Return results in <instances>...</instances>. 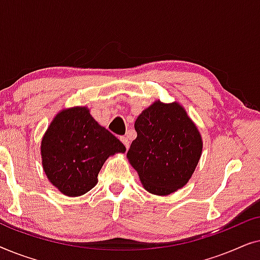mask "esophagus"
<instances>
[{"label": "esophagus", "instance_id": "1", "mask_svg": "<svg viewBox=\"0 0 260 260\" xmlns=\"http://www.w3.org/2000/svg\"><path fill=\"white\" fill-rule=\"evenodd\" d=\"M120 140V142H122V143L124 144V147H125L126 149H129V147H130V142H129V138L127 137H125V136H122L119 138Z\"/></svg>", "mask_w": 260, "mask_h": 260}]
</instances>
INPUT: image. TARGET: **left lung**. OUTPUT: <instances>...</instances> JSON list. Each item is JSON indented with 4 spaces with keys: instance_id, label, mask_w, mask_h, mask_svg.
Returning a JSON list of instances; mask_svg holds the SVG:
<instances>
[{
    "instance_id": "8db88e82",
    "label": "left lung",
    "mask_w": 260,
    "mask_h": 260,
    "mask_svg": "<svg viewBox=\"0 0 260 260\" xmlns=\"http://www.w3.org/2000/svg\"><path fill=\"white\" fill-rule=\"evenodd\" d=\"M135 130L126 156L145 189L169 195L182 188L202 151L201 135L186 110L176 102L157 101L137 117Z\"/></svg>"
}]
</instances>
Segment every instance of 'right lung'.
<instances>
[{"mask_svg":"<svg viewBox=\"0 0 260 260\" xmlns=\"http://www.w3.org/2000/svg\"><path fill=\"white\" fill-rule=\"evenodd\" d=\"M124 151L122 142L99 125L85 106L60 111L41 141L45 174L67 197L91 190L109 156Z\"/></svg>","mask_w":260,"mask_h":260,"instance_id":"1","label":"right lung"}]
</instances>
